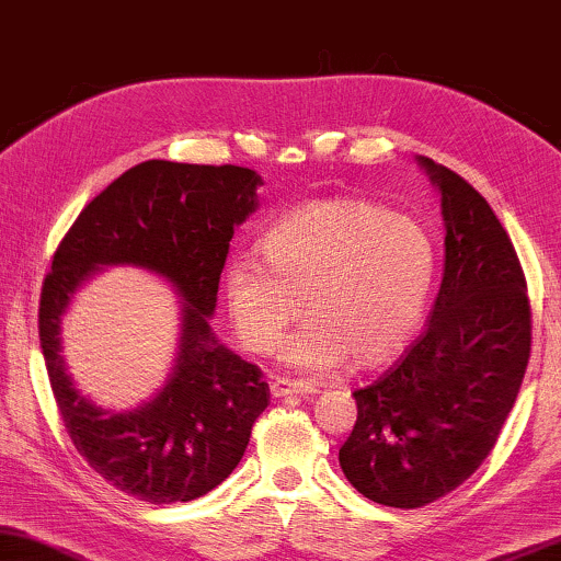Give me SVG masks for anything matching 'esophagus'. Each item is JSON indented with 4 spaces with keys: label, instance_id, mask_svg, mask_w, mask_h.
Wrapping results in <instances>:
<instances>
[{
    "label": "esophagus",
    "instance_id": "1",
    "mask_svg": "<svg viewBox=\"0 0 561 561\" xmlns=\"http://www.w3.org/2000/svg\"><path fill=\"white\" fill-rule=\"evenodd\" d=\"M272 396L274 398H287V396H312L314 386H309V382L302 380H287V378H274L272 380Z\"/></svg>",
    "mask_w": 561,
    "mask_h": 561
}]
</instances>
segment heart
Wrapping results in <instances>:
<instances>
[{
	"mask_svg": "<svg viewBox=\"0 0 561 561\" xmlns=\"http://www.w3.org/2000/svg\"><path fill=\"white\" fill-rule=\"evenodd\" d=\"M259 256H233L224 270L239 337L272 353L305 302L309 322L284 350V363L314 375L396 360L421 330L436 279L428 231L355 198L284 214L259 239Z\"/></svg>",
	"mask_w": 561,
	"mask_h": 561,
	"instance_id": "b5f03b06",
	"label": "heart"
}]
</instances>
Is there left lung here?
<instances>
[{
	"label": "left lung",
	"mask_w": 561,
	"mask_h": 561,
	"mask_svg": "<svg viewBox=\"0 0 561 561\" xmlns=\"http://www.w3.org/2000/svg\"><path fill=\"white\" fill-rule=\"evenodd\" d=\"M440 194L443 282L421 337L373 386L355 390L340 448L347 481L382 506L446 496L491 454L531 353V307L512 239L479 191L417 156Z\"/></svg>",
	"instance_id": "obj_1"
}]
</instances>
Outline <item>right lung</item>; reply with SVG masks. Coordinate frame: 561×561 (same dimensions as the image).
Instances as JSON below:
<instances>
[{
    "mask_svg": "<svg viewBox=\"0 0 561 561\" xmlns=\"http://www.w3.org/2000/svg\"><path fill=\"white\" fill-rule=\"evenodd\" d=\"M262 175L241 165L146 161L115 179L65 233L39 297V342L67 436L95 473L148 504L194 501L239 466L252 425L270 405L256 365L211 332L233 229L256 211ZM105 265H138L182 297L170 378L133 412H107L66 375L61 317Z\"/></svg>",
    "mask_w": 561,
    "mask_h": 561,
    "instance_id": "right-lung-1",
    "label": "right lung"
}]
</instances>
